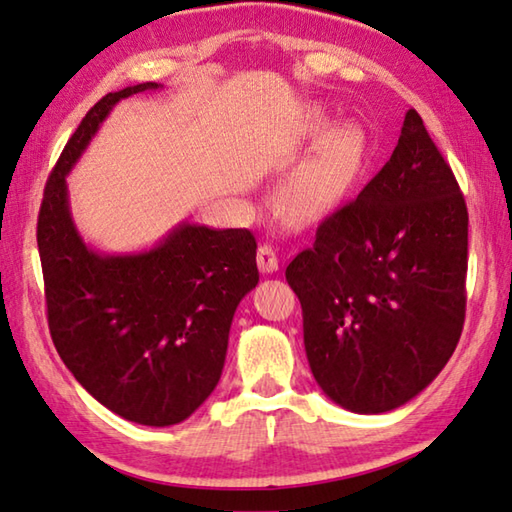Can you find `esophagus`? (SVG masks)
I'll return each instance as SVG.
<instances>
[{
  "mask_svg": "<svg viewBox=\"0 0 512 512\" xmlns=\"http://www.w3.org/2000/svg\"><path fill=\"white\" fill-rule=\"evenodd\" d=\"M258 265H261V270L265 274H274L279 272L281 267V256H279V249L272 247V245H261L258 247Z\"/></svg>",
  "mask_w": 512,
  "mask_h": 512,
  "instance_id": "esophagus-1",
  "label": "esophagus"
}]
</instances>
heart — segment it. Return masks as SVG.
<instances>
[{"label": "heart", "mask_w": 512, "mask_h": 512, "mask_svg": "<svg viewBox=\"0 0 512 512\" xmlns=\"http://www.w3.org/2000/svg\"><path fill=\"white\" fill-rule=\"evenodd\" d=\"M348 141H351V137L342 134V137L337 139L335 148L330 150L324 159L315 161V164L303 170L301 177L297 179V186H294V202H297L301 209L321 206L337 195L346 164Z\"/></svg>", "instance_id": "b5f03b06"}]
</instances>
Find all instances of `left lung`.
<instances>
[{
	"label": "left lung",
	"instance_id": "1",
	"mask_svg": "<svg viewBox=\"0 0 512 512\" xmlns=\"http://www.w3.org/2000/svg\"><path fill=\"white\" fill-rule=\"evenodd\" d=\"M465 272L461 188L409 110L391 159L285 270L321 391L353 414L416 398L459 344Z\"/></svg>",
	"mask_w": 512,
	"mask_h": 512
}]
</instances>
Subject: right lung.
Returning <instances> with one entry per match:
<instances>
[{
    "label": "right lung",
    "mask_w": 512,
    "mask_h": 512,
    "mask_svg": "<svg viewBox=\"0 0 512 512\" xmlns=\"http://www.w3.org/2000/svg\"><path fill=\"white\" fill-rule=\"evenodd\" d=\"M161 87H123L85 114L47 179L38 218L60 360L103 407L148 427L182 423L218 387L233 312L258 285L247 229L179 222L157 245L130 254H105L80 236L67 175L116 103Z\"/></svg>",
    "instance_id": "1"
}]
</instances>
